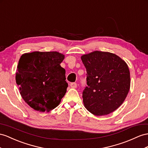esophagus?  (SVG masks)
Wrapping results in <instances>:
<instances>
[{
    "label": "esophagus",
    "mask_w": 148,
    "mask_h": 148,
    "mask_svg": "<svg viewBox=\"0 0 148 148\" xmlns=\"http://www.w3.org/2000/svg\"><path fill=\"white\" fill-rule=\"evenodd\" d=\"M70 86L71 88H73V89H75L77 88V84L75 82H72L70 84Z\"/></svg>",
    "instance_id": "1"
}]
</instances>
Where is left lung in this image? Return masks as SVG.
Returning a JSON list of instances; mask_svg holds the SVG:
<instances>
[{
	"instance_id": "obj_1",
	"label": "left lung",
	"mask_w": 148,
	"mask_h": 148,
	"mask_svg": "<svg viewBox=\"0 0 148 148\" xmlns=\"http://www.w3.org/2000/svg\"><path fill=\"white\" fill-rule=\"evenodd\" d=\"M87 86L82 92L87 110L96 116L109 114L120 107L130 89L126 62L113 53L96 51L82 55Z\"/></svg>"
}]
</instances>
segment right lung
I'll return each mask as SVG.
<instances>
[{
  "label": "right lung",
  "instance_id": "1",
  "mask_svg": "<svg viewBox=\"0 0 148 148\" xmlns=\"http://www.w3.org/2000/svg\"><path fill=\"white\" fill-rule=\"evenodd\" d=\"M64 55L56 51L22 54L16 80L22 99L39 112H49L60 104L67 91L66 70L60 66Z\"/></svg>",
  "mask_w": 148,
  "mask_h": 148
}]
</instances>
